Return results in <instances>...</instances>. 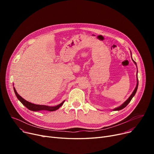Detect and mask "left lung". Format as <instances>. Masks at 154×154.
<instances>
[{"label":"left lung","mask_w":154,"mask_h":154,"mask_svg":"<svg viewBox=\"0 0 154 154\" xmlns=\"http://www.w3.org/2000/svg\"><path fill=\"white\" fill-rule=\"evenodd\" d=\"M133 61L134 62V63L136 64V63H135V62L133 60ZM138 85H139V81H138V78H137V85H136V87H135V88L134 89V92H132V94H131V95L129 97V98L122 105V106H120V107H117V108H116V109H114V110H122V109H124V108H125L127 105L128 104V103L130 102L131 101V100H132V97H133L135 95V93H136V92H137V88H138Z\"/></svg>","instance_id":"obj_1"}]
</instances>
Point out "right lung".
Returning a JSON list of instances; mask_svg holds the SVG:
<instances>
[{
  "label": "right lung",
  "instance_id": "obj_1",
  "mask_svg": "<svg viewBox=\"0 0 154 154\" xmlns=\"http://www.w3.org/2000/svg\"><path fill=\"white\" fill-rule=\"evenodd\" d=\"M14 90L16 96H17V99L21 102V103L24 106H26L28 109H29L30 110L38 111V110H48V111H54V110H57L60 107H61L64 102V101H63L61 103L58 105V106H55V107H50V106H44V105H37V104L30 103V102L26 100L25 99H23L21 96H20L17 94V91H16L14 87Z\"/></svg>",
  "mask_w": 154,
  "mask_h": 154
}]
</instances>
